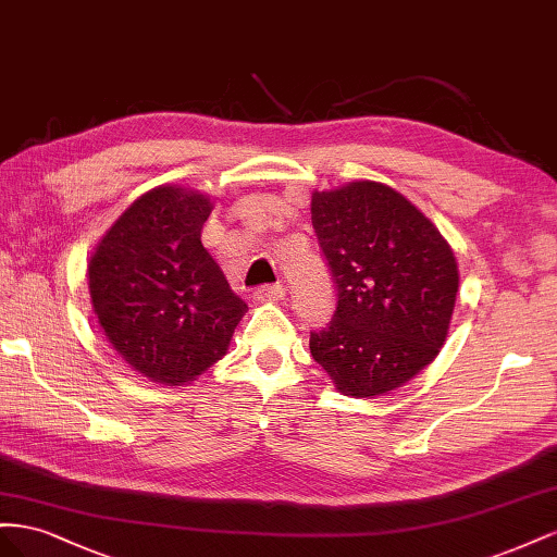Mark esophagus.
<instances>
[{
  "label": "esophagus",
  "instance_id": "34e87169",
  "mask_svg": "<svg viewBox=\"0 0 557 557\" xmlns=\"http://www.w3.org/2000/svg\"><path fill=\"white\" fill-rule=\"evenodd\" d=\"M284 294H287V287L280 282L261 284V287H257V292H253V296L257 298H270V300H280V298H284Z\"/></svg>",
  "mask_w": 557,
  "mask_h": 557
}]
</instances>
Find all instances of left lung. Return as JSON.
<instances>
[{"label": "left lung", "instance_id": "obj_1", "mask_svg": "<svg viewBox=\"0 0 557 557\" xmlns=\"http://www.w3.org/2000/svg\"><path fill=\"white\" fill-rule=\"evenodd\" d=\"M310 210L338 296L331 322L310 331L312 359L345 396L401 387L448 336L453 249L416 205L377 182L322 190Z\"/></svg>", "mask_w": 557, "mask_h": 557}]
</instances>
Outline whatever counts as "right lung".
<instances>
[{
    "label": "right lung",
    "instance_id": "right-lung-1",
    "mask_svg": "<svg viewBox=\"0 0 557 557\" xmlns=\"http://www.w3.org/2000/svg\"><path fill=\"white\" fill-rule=\"evenodd\" d=\"M210 212V198L158 186L121 214L88 265L104 336L153 383L184 385L210 369L247 310L202 247Z\"/></svg>",
    "mask_w": 557,
    "mask_h": 557
}]
</instances>
